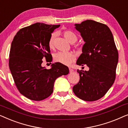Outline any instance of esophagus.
<instances>
[{"instance_id": "obj_1", "label": "esophagus", "mask_w": 128, "mask_h": 128, "mask_svg": "<svg viewBox=\"0 0 128 128\" xmlns=\"http://www.w3.org/2000/svg\"><path fill=\"white\" fill-rule=\"evenodd\" d=\"M69 72H70V73L73 72L74 71V70H73V69H72V68H69Z\"/></svg>"}]
</instances>
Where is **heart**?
<instances>
[{"label":"heart","instance_id":"obj_1","mask_svg":"<svg viewBox=\"0 0 128 128\" xmlns=\"http://www.w3.org/2000/svg\"><path fill=\"white\" fill-rule=\"evenodd\" d=\"M64 38L70 43L73 44L78 40V36L74 32L69 30L64 31L62 33ZM55 38V34H52L49 40L48 45L50 49L54 48V40ZM76 56L72 52H59L54 55V60L56 62L60 63L63 64H69L75 59Z\"/></svg>","mask_w":128,"mask_h":128}]
</instances>
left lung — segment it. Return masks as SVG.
Wrapping results in <instances>:
<instances>
[{"instance_id":"obj_1","label":"left lung","mask_w":128,"mask_h":128,"mask_svg":"<svg viewBox=\"0 0 128 128\" xmlns=\"http://www.w3.org/2000/svg\"><path fill=\"white\" fill-rule=\"evenodd\" d=\"M74 26L85 42L76 64L87 66L89 69L87 71L78 69L80 80L73 86V92L83 100H98L114 83L118 62V50L113 35L106 24L87 20Z\"/></svg>"}]
</instances>
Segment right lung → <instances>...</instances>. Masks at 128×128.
Wrapping results in <instances>:
<instances>
[{
	"label": "right lung",
	"mask_w": 128,
	"mask_h": 128,
	"mask_svg": "<svg viewBox=\"0 0 128 128\" xmlns=\"http://www.w3.org/2000/svg\"><path fill=\"white\" fill-rule=\"evenodd\" d=\"M59 26L36 22L20 29L12 42L10 72L20 93L31 100L48 98L53 92L55 80L69 72L68 66L60 63L52 64L50 69L42 66L44 58L52 62L49 40Z\"/></svg>",
	"instance_id": "add662e5"
}]
</instances>
